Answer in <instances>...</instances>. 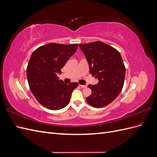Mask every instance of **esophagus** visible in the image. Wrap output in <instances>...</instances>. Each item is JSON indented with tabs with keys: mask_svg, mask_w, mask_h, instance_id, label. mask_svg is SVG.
Masks as SVG:
<instances>
[{
	"mask_svg": "<svg viewBox=\"0 0 157 157\" xmlns=\"http://www.w3.org/2000/svg\"><path fill=\"white\" fill-rule=\"evenodd\" d=\"M79 86H80V87H81L82 88H86V85H81V84H80Z\"/></svg>",
	"mask_w": 157,
	"mask_h": 157,
	"instance_id": "esophagus-1",
	"label": "esophagus"
}]
</instances>
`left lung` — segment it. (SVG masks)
Wrapping results in <instances>:
<instances>
[{"mask_svg":"<svg viewBox=\"0 0 157 157\" xmlns=\"http://www.w3.org/2000/svg\"><path fill=\"white\" fill-rule=\"evenodd\" d=\"M89 64L90 73L98 78V84H89L92 94L87 103L96 108L111 103L122 91L126 68L117 50L101 41L79 45Z\"/></svg>","mask_w":157,"mask_h":157,"instance_id":"8db88e82","label":"left lung"}]
</instances>
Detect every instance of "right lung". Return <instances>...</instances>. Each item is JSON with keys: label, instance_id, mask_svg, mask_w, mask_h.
I'll list each match as a JSON object with an SVG mask.
<instances>
[{"label": "right lung", "instance_id": "obj_1", "mask_svg": "<svg viewBox=\"0 0 157 157\" xmlns=\"http://www.w3.org/2000/svg\"><path fill=\"white\" fill-rule=\"evenodd\" d=\"M78 44L50 43L39 47L31 56L27 77L31 92L42 106L59 110L67 106L77 82L63 83L58 74L77 51Z\"/></svg>", "mask_w": 157, "mask_h": 157}]
</instances>
